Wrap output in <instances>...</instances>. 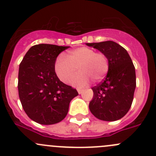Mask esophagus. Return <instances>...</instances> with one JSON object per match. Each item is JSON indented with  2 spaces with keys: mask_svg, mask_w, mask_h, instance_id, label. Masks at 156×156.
<instances>
[{
  "mask_svg": "<svg viewBox=\"0 0 156 156\" xmlns=\"http://www.w3.org/2000/svg\"><path fill=\"white\" fill-rule=\"evenodd\" d=\"M78 90V93L79 94H81V93L83 92V90H81V89H78V90Z\"/></svg>",
  "mask_w": 156,
  "mask_h": 156,
  "instance_id": "1",
  "label": "esophagus"
}]
</instances>
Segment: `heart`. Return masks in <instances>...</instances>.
<instances>
[{
  "label": "heart",
  "instance_id": "b5f03b06",
  "mask_svg": "<svg viewBox=\"0 0 156 156\" xmlns=\"http://www.w3.org/2000/svg\"><path fill=\"white\" fill-rule=\"evenodd\" d=\"M68 58L59 55L55 62V72L59 79L70 84L78 72H81L74 81L76 87H84L90 82L100 81L105 78L108 70V57L103 53H96L92 48L82 47L72 50Z\"/></svg>",
  "mask_w": 156,
  "mask_h": 156
}]
</instances>
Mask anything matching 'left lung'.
I'll list each match as a JSON object with an SVG mask.
<instances>
[{"label": "left lung", "instance_id": "obj_1", "mask_svg": "<svg viewBox=\"0 0 156 156\" xmlns=\"http://www.w3.org/2000/svg\"><path fill=\"white\" fill-rule=\"evenodd\" d=\"M104 53L108 59L105 79L92 87L90 111L100 120L114 122L123 118L131 106L136 88V73L131 58L123 47L112 41L86 43Z\"/></svg>", "mask_w": 156, "mask_h": 156}]
</instances>
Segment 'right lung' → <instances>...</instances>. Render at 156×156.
<instances>
[{
    "mask_svg": "<svg viewBox=\"0 0 156 156\" xmlns=\"http://www.w3.org/2000/svg\"><path fill=\"white\" fill-rule=\"evenodd\" d=\"M69 47L40 44L32 46L19 69V97L31 120L53 125L65 119L71 100L78 91L64 84L55 72L58 55Z\"/></svg>",
    "mask_w": 156,
    "mask_h": 156,
    "instance_id": "add662e5",
    "label": "right lung"
}]
</instances>
